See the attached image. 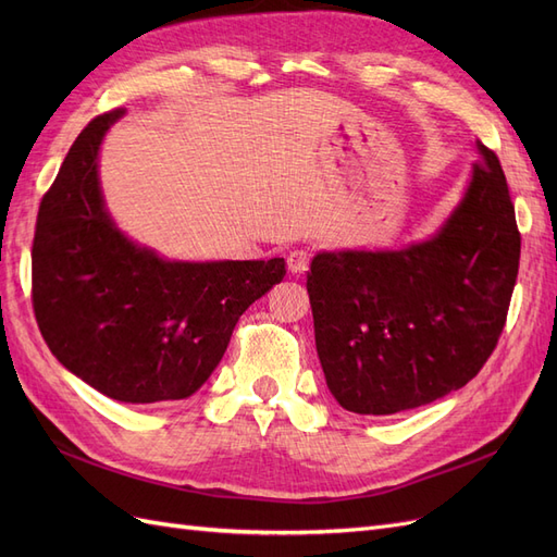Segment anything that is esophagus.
<instances>
[{
	"instance_id": "1",
	"label": "esophagus",
	"mask_w": 557,
	"mask_h": 557,
	"mask_svg": "<svg viewBox=\"0 0 557 557\" xmlns=\"http://www.w3.org/2000/svg\"><path fill=\"white\" fill-rule=\"evenodd\" d=\"M309 262H311V250H307V248L290 250V256H288V269H290V272H293L295 276L305 274L307 269H309Z\"/></svg>"
}]
</instances>
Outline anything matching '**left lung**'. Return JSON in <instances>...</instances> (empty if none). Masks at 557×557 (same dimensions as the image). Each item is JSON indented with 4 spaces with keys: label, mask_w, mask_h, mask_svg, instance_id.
<instances>
[{
    "label": "left lung",
    "mask_w": 557,
    "mask_h": 557,
    "mask_svg": "<svg viewBox=\"0 0 557 557\" xmlns=\"http://www.w3.org/2000/svg\"><path fill=\"white\" fill-rule=\"evenodd\" d=\"M462 201L428 242L318 252L307 274L315 350L346 411L391 416L474 379L507 323L520 232L502 164L481 141Z\"/></svg>",
    "instance_id": "left-lung-1"
}]
</instances>
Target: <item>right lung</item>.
<instances>
[{
    "mask_svg": "<svg viewBox=\"0 0 557 557\" xmlns=\"http://www.w3.org/2000/svg\"><path fill=\"white\" fill-rule=\"evenodd\" d=\"M113 109L83 129L41 199L32 307L50 352L127 404L185 399L221 362L242 313L285 276V260L170 262L117 230L97 153Z\"/></svg>",
    "mask_w": 557,
    "mask_h": 557,
    "instance_id": "add662e5",
    "label": "right lung"
}]
</instances>
